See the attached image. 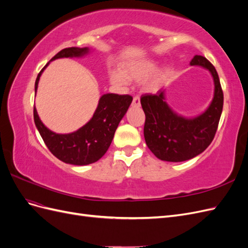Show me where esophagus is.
Wrapping results in <instances>:
<instances>
[{"label":"esophagus","instance_id":"34e87169","mask_svg":"<svg viewBox=\"0 0 248 248\" xmlns=\"http://www.w3.org/2000/svg\"><path fill=\"white\" fill-rule=\"evenodd\" d=\"M132 106H133V107H140V97H139V96L133 97Z\"/></svg>","mask_w":248,"mask_h":248}]
</instances>
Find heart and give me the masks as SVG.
Segmentation results:
<instances>
[{
  "label": "heart",
  "instance_id": "obj_1",
  "mask_svg": "<svg viewBox=\"0 0 248 248\" xmlns=\"http://www.w3.org/2000/svg\"><path fill=\"white\" fill-rule=\"evenodd\" d=\"M156 67L157 63L155 61H151V60H140V61L130 62L123 67L122 73L119 71L110 73L109 80L114 85L124 86L128 82V80H140L145 78L156 69ZM163 77V70H156L151 76L146 78L144 85H142V89L146 92H155L159 88Z\"/></svg>",
  "mask_w": 248,
  "mask_h": 248
}]
</instances>
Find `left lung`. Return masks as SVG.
Instances as JSON below:
<instances>
[{"label":"left lung","instance_id":"left-lung-1","mask_svg":"<svg viewBox=\"0 0 248 248\" xmlns=\"http://www.w3.org/2000/svg\"><path fill=\"white\" fill-rule=\"evenodd\" d=\"M191 66L210 71L214 81L211 103L201 115L185 118L172 110L166 101V90L140 97L146 121L144 137L148 148L160 160L185 161L204 152L211 144L218 127L223 107V93L214 66L202 56H194Z\"/></svg>","mask_w":248,"mask_h":248}]
</instances>
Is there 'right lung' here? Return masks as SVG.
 <instances>
[{
    "mask_svg": "<svg viewBox=\"0 0 248 248\" xmlns=\"http://www.w3.org/2000/svg\"><path fill=\"white\" fill-rule=\"evenodd\" d=\"M89 52V47L64 48L49 62L61 58H80ZM48 64L43 67L36 78L35 95L41 74ZM131 102L132 97L129 95L104 94L100 97L91 120L77 131L67 134L49 130L42 123L36 108H34V121L43 141L58 159L73 166H87L99 160L106 154L114 139L117 127Z\"/></svg>",
    "mask_w": 248,
    "mask_h": 248,
    "instance_id": "1",
    "label": "right lung"
}]
</instances>
